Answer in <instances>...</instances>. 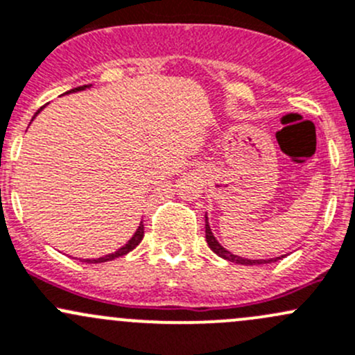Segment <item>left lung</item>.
<instances>
[{
  "label": "left lung",
  "mask_w": 355,
  "mask_h": 355,
  "mask_svg": "<svg viewBox=\"0 0 355 355\" xmlns=\"http://www.w3.org/2000/svg\"><path fill=\"white\" fill-rule=\"evenodd\" d=\"M206 240H207L209 248H211L216 255H219L221 259H225V260H230V262L241 263V266H260V263L275 262L277 259H281V257H277V259H270V260H248V259H243V257L233 255V253L227 252L226 248H223V246L218 243V240L212 236V231H211V227H209V223H207V216H206Z\"/></svg>",
  "instance_id": "obj_1"
}]
</instances>
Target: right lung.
<instances>
[{
  "mask_svg": "<svg viewBox=\"0 0 355 355\" xmlns=\"http://www.w3.org/2000/svg\"><path fill=\"white\" fill-rule=\"evenodd\" d=\"M85 88H87V85H85V87H78V88H73V89H71V92H80V89H85ZM71 92H68V93H71ZM42 109H44V107H40V110H42ZM40 110H37V112H35V115L39 114ZM35 115H33V117H35ZM143 236H144V225H143V223H141L139 227H137V231H136V233H134V236L130 238V240H129L128 243H125L124 246H122V248H119L117 252H115V253H110V255L100 257V259L87 260V262H89V263H102V262H109V260L119 259V257H124L125 253L132 252V250L136 248V246L141 243V240H143Z\"/></svg>",
  "mask_w": 355,
  "mask_h": 355,
  "instance_id": "1",
  "label": "right lung"
}]
</instances>
